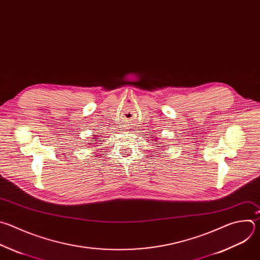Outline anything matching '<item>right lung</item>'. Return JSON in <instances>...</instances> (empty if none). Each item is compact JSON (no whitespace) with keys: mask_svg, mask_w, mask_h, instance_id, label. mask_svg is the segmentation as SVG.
Here are the masks:
<instances>
[{"mask_svg":"<svg viewBox=\"0 0 260 260\" xmlns=\"http://www.w3.org/2000/svg\"><path fill=\"white\" fill-rule=\"evenodd\" d=\"M98 139H100V138H98ZM93 140H95V138H93Z\"/></svg>","mask_w":260,"mask_h":260,"instance_id":"obj_1","label":"right lung"}]
</instances>
